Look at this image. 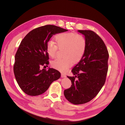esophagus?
<instances>
[{"label":"esophagus","mask_w":125,"mask_h":125,"mask_svg":"<svg viewBox=\"0 0 125 125\" xmlns=\"http://www.w3.org/2000/svg\"><path fill=\"white\" fill-rule=\"evenodd\" d=\"M66 77V75L65 74H64V73H62L61 74V77L62 78H65Z\"/></svg>","instance_id":"34e87169"}]
</instances>
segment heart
<instances>
[{
	"label": "heart",
	"mask_w": 125,
	"mask_h": 125,
	"mask_svg": "<svg viewBox=\"0 0 125 125\" xmlns=\"http://www.w3.org/2000/svg\"><path fill=\"white\" fill-rule=\"evenodd\" d=\"M57 45L52 41H49L46 45V51L51 57L56 56L58 49H65V58L56 59L52 61L54 68L62 72H66L73 65L82 58L86 48V41L84 37L74 33L59 34L56 37Z\"/></svg>",
	"instance_id": "heart-1"
}]
</instances>
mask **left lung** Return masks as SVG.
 Instances as JSON below:
<instances>
[{
    "instance_id": "left-lung-1",
    "label": "left lung",
    "mask_w": 125,
    "mask_h": 125,
    "mask_svg": "<svg viewBox=\"0 0 125 125\" xmlns=\"http://www.w3.org/2000/svg\"><path fill=\"white\" fill-rule=\"evenodd\" d=\"M78 32L84 35L86 48L82 58L72 69L75 76H68L72 85L64 91L66 99L74 105L86 103L97 95L105 84L108 67V50L101 37L91 30Z\"/></svg>"
}]
</instances>
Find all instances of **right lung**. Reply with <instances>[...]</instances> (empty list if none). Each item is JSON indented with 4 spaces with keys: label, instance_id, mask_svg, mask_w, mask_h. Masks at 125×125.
Listing matches in <instances>:
<instances>
[{
    "label": "right lung",
    "instance_id": "1",
    "mask_svg": "<svg viewBox=\"0 0 125 125\" xmlns=\"http://www.w3.org/2000/svg\"><path fill=\"white\" fill-rule=\"evenodd\" d=\"M68 30L46 25L30 31L22 40L15 55L13 71L18 84L30 96L44 93L52 83L60 77L56 69H41L49 64L46 45L52 35Z\"/></svg>",
    "mask_w": 125,
    "mask_h": 125
}]
</instances>
